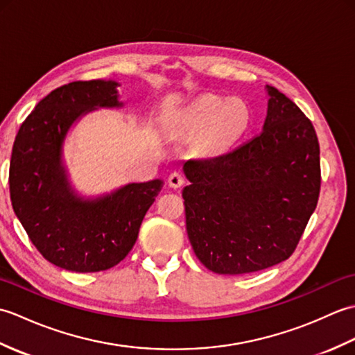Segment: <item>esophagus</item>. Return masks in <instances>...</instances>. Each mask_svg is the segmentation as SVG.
<instances>
[{"label":"esophagus","mask_w":355,"mask_h":355,"mask_svg":"<svg viewBox=\"0 0 355 355\" xmlns=\"http://www.w3.org/2000/svg\"><path fill=\"white\" fill-rule=\"evenodd\" d=\"M168 183L172 189H178V187L184 184V177L180 172H172L168 178Z\"/></svg>","instance_id":"obj_1"}]
</instances>
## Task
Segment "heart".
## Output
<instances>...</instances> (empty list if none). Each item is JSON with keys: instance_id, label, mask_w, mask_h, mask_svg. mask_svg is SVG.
Listing matches in <instances>:
<instances>
[{"instance_id": "obj_1", "label": "heart", "mask_w": 355, "mask_h": 355, "mask_svg": "<svg viewBox=\"0 0 355 355\" xmlns=\"http://www.w3.org/2000/svg\"><path fill=\"white\" fill-rule=\"evenodd\" d=\"M250 120V108L243 99L205 94L173 116L171 130L183 135L201 132L200 149L202 153L215 154L227 149L243 137Z\"/></svg>"}]
</instances>
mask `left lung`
I'll return each mask as SVG.
<instances>
[{
    "mask_svg": "<svg viewBox=\"0 0 355 355\" xmlns=\"http://www.w3.org/2000/svg\"><path fill=\"white\" fill-rule=\"evenodd\" d=\"M262 132L230 153L189 160L183 189L186 230L202 266L244 275L288 259L320 192L314 126L275 87Z\"/></svg>",
    "mask_w": 355,
    "mask_h": 355,
    "instance_id": "obj_1",
    "label": "left lung"
}]
</instances>
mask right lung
I'll return each mask as SVG.
<instances>
[{"instance_id": "add662e5", "label": "right lung", "mask_w": 355, "mask_h": 355, "mask_svg": "<svg viewBox=\"0 0 355 355\" xmlns=\"http://www.w3.org/2000/svg\"><path fill=\"white\" fill-rule=\"evenodd\" d=\"M116 80L71 82L45 96L22 122L13 143L10 200L22 227L49 262L76 271L108 270L125 259L163 180L128 183L84 197L64 160L70 130L85 114L122 108Z\"/></svg>"}]
</instances>
